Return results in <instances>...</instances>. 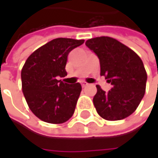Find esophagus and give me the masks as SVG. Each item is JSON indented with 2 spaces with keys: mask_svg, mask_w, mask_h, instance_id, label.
<instances>
[{
  "mask_svg": "<svg viewBox=\"0 0 158 158\" xmlns=\"http://www.w3.org/2000/svg\"><path fill=\"white\" fill-rule=\"evenodd\" d=\"M88 85H89V83H87V82H85V81H82V82H81V86H82L83 88H84V87H87Z\"/></svg>",
  "mask_w": 158,
  "mask_h": 158,
  "instance_id": "34e87169",
  "label": "esophagus"
}]
</instances>
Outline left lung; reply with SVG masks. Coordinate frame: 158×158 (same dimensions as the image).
Returning <instances> with one entry per match:
<instances>
[{
  "mask_svg": "<svg viewBox=\"0 0 158 158\" xmlns=\"http://www.w3.org/2000/svg\"><path fill=\"white\" fill-rule=\"evenodd\" d=\"M86 46L100 59L101 76L112 86L108 92L97 87L93 103L101 117L118 121L131 115L145 91L146 71L139 56L132 49L108 36L91 38Z\"/></svg>",
  "mask_w": 158,
  "mask_h": 158,
  "instance_id": "1",
  "label": "left lung"
}]
</instances>
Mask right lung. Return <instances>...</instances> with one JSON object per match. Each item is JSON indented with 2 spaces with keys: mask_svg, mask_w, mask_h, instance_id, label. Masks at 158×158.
Listing matches in <instances>:
<instances>
[{
  "mask_svg": "<svg viewBox=\"0 0 158 158\" xmlns=\"http://www.w3.org/2000/svg\"><path fill=\"white\" fill-rule=\"evenodd\" d=\"M84 40L56 38L32 53L22 72V89L33 113L49 123H63L73 115L81 91L78 83L58 80L67 76L68 55Z\"/></svg>",
  "mask_w": 158,
  "mask_h": 158,
  "instance_id": "right-lung-1",
  "label": "right lung"
}]
</instances>
